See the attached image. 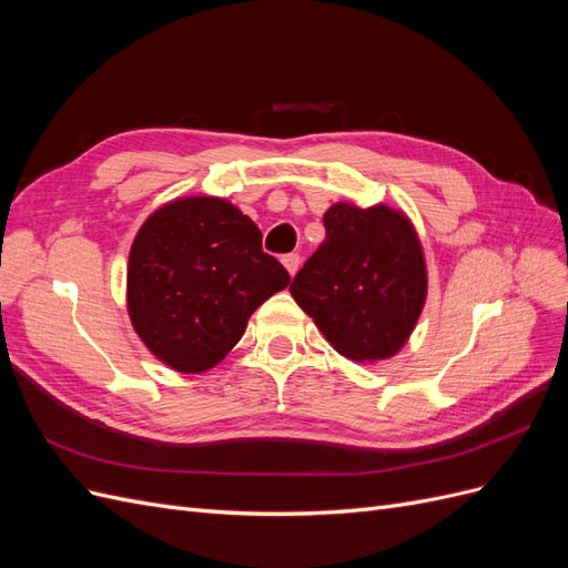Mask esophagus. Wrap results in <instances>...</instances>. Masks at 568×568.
<instances>
[{"label":"esophagus","instance_id":"34e87169","mask_svg":"<svg viewBox=\"0 0 568 568\" xmlns=\"http://www.w3.org/2000/svg\"><path fill=\"white\" fill-rule=\"evenodd\" d=\"M282 263H284V267H286V272L291 274V277H294V274H296L298 267H301V255H298V253H286V255L282 257Z\"/></svg>","mask_w":568,"mask_h":568}]
</instances>
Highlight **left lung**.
I'll return each instance as SVG.
<instances>
[{"mask_svg":"<svg viewBox=\"0 0 568 568\" xmlns=\"http://www.w3.org/2000/svg\"><path fill=\"white\" fill-rule=\"evenodd\" d=\"M326 242L305 261L291 296L324 338L355 363L398 353L426 301L424 251L412 222L388 205L334 203Z\"/></svg>","mask_w":568,"mask_h":568,"instance_id":"left-lung-1","label":"left lung"}]
</instances>
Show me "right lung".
Returning <instances> with one entry per match:
<instances>
[{
  "label": "right lung",
  "instance_id": "1",
  "mask_svg": "<svg viewBox=\"0 0 568 568\" xmlns=\"http://www.w3.org/2000/svg\"><path fill=\"white\" fill-rule=\"evenodd\" d=\"M261 242L253 220L225 199H178L149 215L130 248L128 313L161 363L186 374L215 367L255 307L288 286Z\"/></svg>",
  "mask_w": 568,
  "mask_h": 568
}]
</instances>
